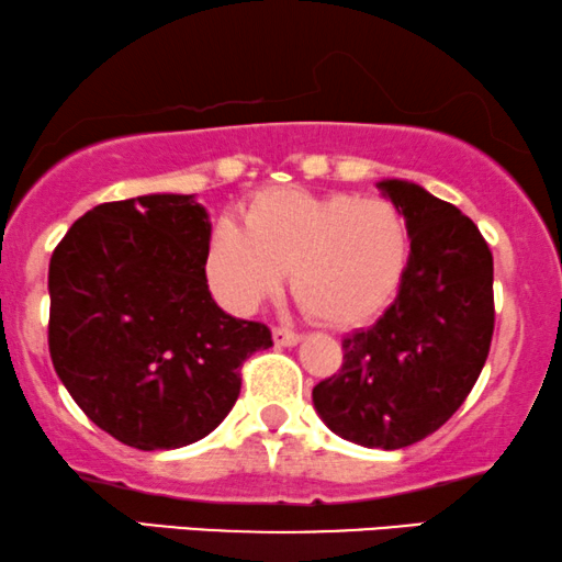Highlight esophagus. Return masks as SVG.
Listing matches in <instances>:
<instances>
[{"mask_svg": "<svg viewBox=\"0 0 562 562\" xmlns=\"http://www.w3.org/2000/svg\"><path fill=\"white\" fill-rule=\"evenodd\" d=\"M272 337H274V342H277V346H280V348L299 346V342H301V335L293 333V329H288V327H274V329H272Z\"/></svg>", "mask_w": 562, "mask_h": 562, "instance_id": "obj_1", "label": "esophagus"}]
</instances>
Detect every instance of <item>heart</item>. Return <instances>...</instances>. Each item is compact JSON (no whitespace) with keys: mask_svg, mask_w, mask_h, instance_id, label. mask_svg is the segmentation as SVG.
<instances>
[{"mask_svg":"<svg viewBox=\"0 0 562 562\" xmlns=\"http://www.w3.org/2000/svg\"><path fill=\"white\" fill-rule=\"evenodd\" d=\"M405 259L408 227L390 201L267 188L248 201L243 225L214 227L206 272L229 308L254 311L290 269V288L308 314L340 327L390 301Z\"/></svg>","mask_w":562,"mask_h":562,"instance_id":"1","label":"heart"}]
</instances>
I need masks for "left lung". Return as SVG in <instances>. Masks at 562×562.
<instances>
[{
    "instance_id": "1",
    "label": "left lung",
    "mask_w": 562,
    "mask_h": 562,
    "mask_svg": "<svg viewBox=\"0 0 562 562\" xmlns=\"http://www.w3.org/2000/svg\"><path fill=\"white\" fill-rule=\"evenodd\" d=\"M405 216L411 254L395 301L342 337V367L311 392L335 435L401 450L461 408L495 333L492 251L469 216L416 182H376Z\"/></svg>"
}]
</instances>
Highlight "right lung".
Wrapping results in <instances>:
<instances>
[{
    "instance_id": "1",
    "label": "right lung",
    "mask_w": 562,
    "mask_h": 562,
    "mask_svg": "<svg viewBox=\"0 0 562 562\" xmlns=\"http://www.w3.org/2000/svg\"><path fill=\"white\" fill-rule=\"evenodd\" d=\"M212 222L193 195L93 206L49 261V353L80 411L138 450L206 437L240 395V367L272 348L206 282Z\"/></svg>"
}]
</instances>
